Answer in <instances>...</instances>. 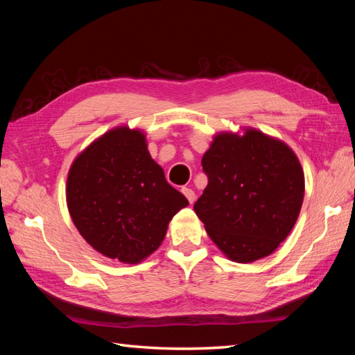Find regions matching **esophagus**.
<instances>
[{"mask_svg":"<svg viewBox=\"0 0 355 355\" xmlns=\"http://www.w3.org/2000/svg\"><path fill=\"white\" fill-rule=\"evenodd\" d=\"M182 192L186 195V198L189 200V202L192 205V202L195 201V192L192 189H189V187H183Z\"/></svg>","mask_w":355,"mask_h":355,"instance_id":"obj_1","label":"esophagus"}]
</instances>
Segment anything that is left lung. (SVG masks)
Segmentation results:
<instances>
[{"label":"left lung","instance_id":"1","mask_svg":"<svg viewBox=\"0 0 355 355\" xmlns=\"http://www.w3.org/2000/svg\"><path fill=\"white\" fill-rule=\"evenodd\" d=\"M207 186L193 205L210 239L230 261L273 253L297 221L305 177L293 149L253 128L220 132L202 155Z\"/></svg>","mask_w":355,"mask_h":355}]
</instances>
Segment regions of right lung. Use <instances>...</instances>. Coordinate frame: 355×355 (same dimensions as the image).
Wrapping results in <instances>:
<instances>
[{
  "mask_svg": "<svg viewBox=\"0 0 355 355\" xmlns=\"http://www.w3.org/2000/svg\"><path fill=\"white\" fill-rule=\"evenodd\" d=\"M65 192L87 243L125 263L154 253L173 215L189 205L150 158L145 134L128 126L105 132L74 158Z\"/></svg>",
  "mask_w": 355,
  "mask_h": 355,
  "instance_id": "add662e5",
  "label": "right lung"
}]
</instances>
